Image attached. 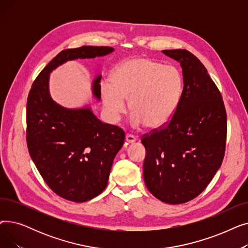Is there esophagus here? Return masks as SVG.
<instances>
[{"label": "esophagus", "instance_id": "esophagus-1", "mask_svg": "<svg viewBox=\"0 0 248 248\" xmlns=\"http://www.w3.org/2000/svg\"><path fill=\"white\" fill-rule=\"evenodd\" d=\"M125 140L128 142V144H133V142H135L137 140V138L134 135L126 134L125 135Z\"/></svg>", "mask_w": 248, "mask_h": 248}]
</instances>
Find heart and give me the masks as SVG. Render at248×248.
Returning <instances> with one entry per match:
<instances>
[{
	"mask_svg": "<svg viewBox=\"0 0 248 248\" xmlns=\"http://www.w3.org/2000/svg\"><path fill=\"white\" fill-rule=\"evenodd\" d=\"M183 88V77L175 66H164L148 58H132L114 68L110 83H101L100 95L111 121L120 119L125 109L124 99H128L133 125L144 124L158 128L176 113Z\"/></svg>",
	"mask_w": 248,
	"mask_h": 248,
	"instance_id": "obj_1",
	"label": "heart"
}]
</instances>
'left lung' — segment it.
I'll list each match as a JSON object with an SVG mask.
<instances>
[{
  "instance_id": "1",
  "label": "left lung",
  "mask_w": 248,
  "mask_h": 248,
  "mask_svg": "<svg viewBox=\"0 0 248 248\" xmlns=\"http://www.w3.org/2000/svg\"><path fill=\"white\" fill-rule=\"evenodd\" d=\"M162 52L180 62L184 88L172 119L141 137L144 179L155 198L182 204L202 193L222 164L227 116L222 95L196 56L185 49Z\"/></svg>"
}]
</instances>
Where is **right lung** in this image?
Returning a JSON list of instances; mask_svg holds the SVG:
<instances>
[{"instance_id": "right-lung-1", "label": "right lung", "mask_w": 248, "mask_h": 248, "mask_svg": "<svg viewBox=\"0 0 248 248\" xmlns=\"http://www.w3.org/2000/svg\"><path fill=\"white\" fill-rule=\"evenodd\" d=\"M107 46H82L61 51L35 79L27 100V146L31 158L49 188L58 196L85 202L108 185L112 162L124 141V132L103 124L89 108H65L51 98L50 72L68 60L111 53ZM100 78L93 94L100 99Z\"/></svg>"}]
</instances>
